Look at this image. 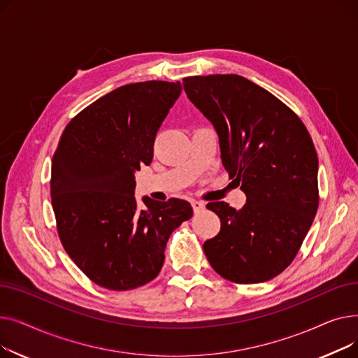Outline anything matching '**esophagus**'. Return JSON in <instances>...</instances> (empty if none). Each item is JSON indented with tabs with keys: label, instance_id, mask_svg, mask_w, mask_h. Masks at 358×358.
<instances>
[{
	"label": "esophagus",
	"instance_id": "esophagus-1",
	"mask_svg": "<svg viewBox=\"0 0 358 358\" xmlns=\"http://www.w3.org/2000/svg\"><path fill=\"white\" fill-rule=\"evenodd\" d=\"M192 206H193V210H194V213H199V212L204 210V203H203V201L193 200V201H192Z\"/></svg>",
	"mask_w": 358,
	"mask_h": 358
}]
</instances>
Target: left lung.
Masks as SVG:
<instances>
[{
    "label": "left lung",
    "instance_id": "left-lung-1",
    "mask_svg": "<svg viewBox=\"0 0 358 358\" xmlns=\"http://www.w3.org/2000/svg\"><path fill=\"white\" fill-rule=\"evenodd\" d=\"M184 91L216 129L222 164L247 203L208 209L220 232L203 243L213 270L234 283H262L294 259L315 219L317 155L303 122L285 103L235 73L187 77Z\"/></svg>",
    "mask_w": 358,
    "mask_h": 358
}]
</instances>
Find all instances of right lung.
<instances>
[{
  "label": "right lung",
  "instance_id": "right-lung-1",
  "mask_svg": "<svg viewBox=\"0 0 358 358\" xmlns=\"http://www.w3.org/2000/svg\"><path fill=\"white\" fill-rule=\"evenodd\" d=\"M181 84L146 81L113 90L65 127L52 159L50 197L62 245L77 267L108 290L154 280L169 235L193 216L189 201L143 199L135 171L154 157L157 131Z\"/></svg>",
  "mask_w": 358,
  "mask_h": 358
}]
</instances>
